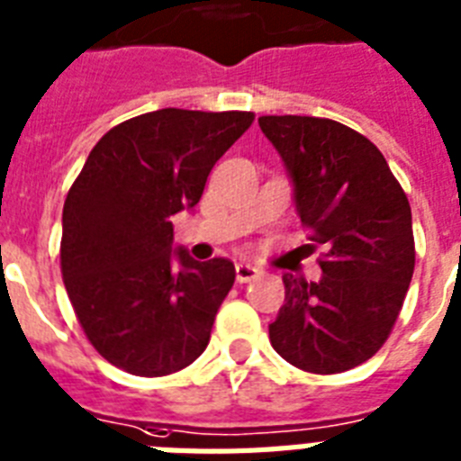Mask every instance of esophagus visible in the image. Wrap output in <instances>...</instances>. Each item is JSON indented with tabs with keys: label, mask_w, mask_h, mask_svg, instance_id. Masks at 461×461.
<instances>
[{
	"label": "esophagus",
	"mask_w": 461,
	"mask_h": 461,
	"mask_svg": "<svg viewBox=\"0 0 461 461\" xmlns=\"http://www.w3.org/2000/svg\"><path fill=\"white\" fill-rule=\"evenodd\" d=\"M258 268L257 266H249V264H238L235 266V277H238V283H252L258 277Z\"/></svg>",
	"instance_id": "1"
}]
</instances>
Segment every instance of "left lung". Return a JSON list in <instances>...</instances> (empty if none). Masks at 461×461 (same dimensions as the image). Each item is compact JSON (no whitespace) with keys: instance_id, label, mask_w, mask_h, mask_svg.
Returning a JSON list of instances; mask_svg holds the SVG:
<instances>
[{"instance_id":"left-lung-1","label":"left lung","mask_w":461,"mask_h":461,"mask_svg":"<svg viewBox=\"0 0 461 461\" xmlns=\"http://www.w3.org/2000/svg\"><path fill=\"white\" fill-rule=\"evenodd\" d=\"M258 127L290 171L308 247L325 249L318 283L283 276L285 303L268 325L271 344L303 372L353 370L389 339L408 294V195L379 148L341 122L264 115Z\"/></svg>"}]
</instances>
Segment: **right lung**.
I'll return each mask as SVG.
<instances>
[{
  "instance_id": "right-lung-1",
  "label": "right lung",
  "mask_w": 461,
  "mask_h": 461,
  "mask_svg": "<svg viewBox=\"0 0 461 461\" xmlns=\"http://www.w3.org/2000/svg\"><path fill=\"white\" fill-rule=\"evenodd\" d=\"M254 113L162 108L98 140L63 204L60 273L86 339L136 376L188 367L235 283L228 258L171 264V216L193 209Z\"/></svg>"
}]
</instances>
